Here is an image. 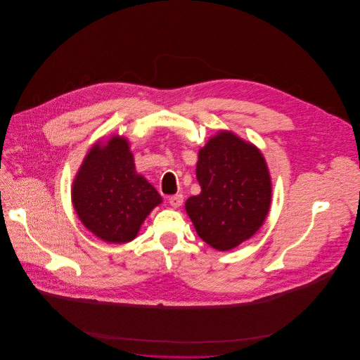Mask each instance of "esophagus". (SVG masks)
<instances>
[{"label":"esophagus","instance_id":"esophagus-1","mask_svg":"<svg viewBox=\"0 0 360 360\" xmlns=\"http://www.w3.org/2000/svg\"><path fill=\"white\" fill-rule=\"evenodd\" d=\"M169 202L172 207L179 208L183 204V195L181 194H176V195H170L169 197Z\"/></svg>","mask_w":360,"mask_h":360}]
</instances>
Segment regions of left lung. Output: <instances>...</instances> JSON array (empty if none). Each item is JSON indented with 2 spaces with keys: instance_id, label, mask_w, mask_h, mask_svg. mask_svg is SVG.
<instances>
[{
  "instance_id": "8db88e82",
  "label": "left lung",
  "mask_w": 360,
  "mask_h": 360,
  "mask_svg": "<svg viewBox=\"0 0 360 360\" xmlns=\"http://www.w3.org/2000/svg\"><path fill=\"white\" fill-rule=\"evenodd\" d=\"M198 195L186 211L198 237L219 251L251 238L271 205V177L262 153L233 131L221 130L198 150Z\"/></svg>"
}]
</instances>
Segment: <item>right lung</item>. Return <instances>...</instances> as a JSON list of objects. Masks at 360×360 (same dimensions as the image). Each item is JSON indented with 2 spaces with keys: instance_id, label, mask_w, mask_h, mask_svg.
Segmentation results:
<instances>
[{
  "instance_id": "1",
  "label": "right lung",
  "mask_w": 360,
  "mask_h": 360,
  "mask_svg": "<svg viewBox=\"0 0 360 360\" xmlns=\"http://www.w3.org/2000/svg\"><path fill=\"white\" fill-rule=\"evenodd\" d=\"M162 202L158 190L137 174L129 141L112 136L88 152L72 184V204L82 224L98 238L131 241L150 211Z\"/></svg>"
}]
</instances>
